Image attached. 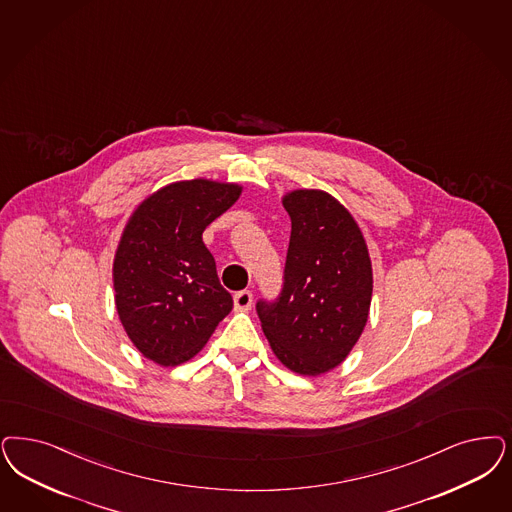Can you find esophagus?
<instances>
[{
  "instance_id": "1",
  "label": "esophagus",
  "mask_w": 512,
  "mask_h": 512,
  "mask_svg": "<svg viewBox=\"0 0 512 512\" xmlns=\"http://www.w3.org/2000/svg\"><path fill=\"white\" fill-rule=\"evenodd\" d=\"M251 302H253L251 291H240V293L234 295V310L236 312H247L251 308Z\"/></svg>"
}]
</instances>
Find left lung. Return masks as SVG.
I'll use <instances>...</instances> for the list:
<instances>
[{
  "instance_id": "left-lung-1",
  "label": "left lung",
  "mask_w": 512,
  "mask_h": 512,
  "mask_svg": "<svg viewBox=\"0 0 512 512\" xmlns=\"http://www.w3.org/2000/svg\"><path fill=\"white\" fill-rule=\"evenodd\" d=\"M291 217L282 297L257 314L274 355L302 376L336 369L371 312L369 247L352 213L333 194L295 189L282 196Z\"/></svg>"
}]
</instances>
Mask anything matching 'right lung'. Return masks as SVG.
<instances>
[{
	"label": "right lung",
	"mask_w": 512,
	"mask_h": 512,
	"mask_svg": "<svg viewBox=\"0 0 512 512\" xmlns=\"http://www.w3.org/2000/svg\"><path fill=\"white\" fill-rule=\"evenodd\" d=\"M242 189L206 177L174 181L145 196L124 225L113 259L115 308L136 350L160 367L193 359L232 310L202 232Z\"/></svg>",
	"instance_id": "right-lung-1"
}]
</instances>
